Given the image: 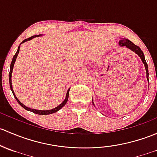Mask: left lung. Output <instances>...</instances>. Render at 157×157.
Listing matches in <instances>:
<instances>
[{"label": "left lung", "mask_w": 157, "mask_h": 157, "mask_svg": "<svg viewBox=\"0 0 157 157\" xmlns=\"http://www.w3.org/2000/svg\"><path fill=\"white\" fill-rule=\"evenodd\" d=\"M119 45H120V47H126V48L129 49L130 50L133 51V52H135V53H136L138 56L141 58L143 64L144 65L145 70H146L147 80V81L149 82V79H148V77H149V73H148V66H147V62H146V60H145L144 53H143L142 50H141V48H140L139 47H138V46L135 45V44H133L132 41H130L129 40L126 39V38H120V40H119ZM92 104H93V105L95 106L93 101H92Z\"/></svg>", "instance_id": "8db88e82"}]
</instances>
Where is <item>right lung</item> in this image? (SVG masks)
Wrapping results in <instances>:
<instances>
[{
    "instance_id": "right-lung-1",
    "label": "right lung",
    "mask_w": 157,
    "mask_h": 157,
    "mask_svg": "<svg viewBox=\"0 0 157 157\" xmlns=\"http://www.w3.org/2000/svg\"><path fill=\"white\" fill-rule=\"evenodd\" d=\"M40 36H42V34H39V35H34V36H32V37H29V38L24 40H23L22 42L20 44H19V47H18V49H17V52H16V54H15L14 56H13V60H12V62H11L10 70V73H9V82H10V90H11V91H12V92H13V95H14L15 98H16V100L17 101L18 103H19V105H20L21 106H22L23 108L25 109V110H29V111H31V112H33V113H37V114H40V115H48V114H51V113H56V112L59 111V110H60V109H62V108H63L64 106H65V105H66V103H67V100H68V95H69V91H70V89H68V90H67V93H66V96H65V100H64L63 101H62V103H61L60 105H59V106H57L56 108L50 109V110H37V109L30 108H29V107L25 106V105L24 104H22V102L20 101L18 99L17 97H16V94H15L14 91H13V86H12V79H11V77H12V74H13V66H14V64H15V62H16V58H17L18 54H19V48H20V45H21V44H23V43L27 42V41L31 40V39L34 38V37H40Z\"/></svg>"
}]
</instances>
